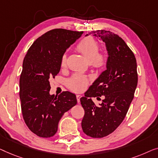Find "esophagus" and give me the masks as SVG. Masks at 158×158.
I'll return each instance as SVG.
<instances>
[{
    "mask_svg": "<svg viewBox=\"0 0 158 158\" xmlns=\"http://www.w3.org/2000/svg\"><path fill=\"white\" fill-rule=\"evenodd\" d=\"M81 95H79V94H77V102H78L79 104V102H80V98H81Z\"/></svg>",
    "mask_w": 158,
    "mask_h": 158,
    "instance_id": "esophagus-1",
    "label": "esophagus"
}]
</instances>
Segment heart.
Returning a JSON list of instances; mask_svg holds the SVG:
<instances>
[{"label": "heart", "mask_w": 158, "mask_h": 158, "mask_svg": "<svg viewBox=\"0 0 158 158\" xmlns=\"http://www.w3.org/2000/svg\"><path fill=\"white\" fill-rule=\"evenodd\" d=\"M77 49L86 58L91 65L97 69H103L107 64V56L105 53L99 52V43L92 36L84 38L77 46ZM67 61L66 53L61 58V66L64 67ZM89 79L84 75L75 74L66 81V85L70 90L75 92H81L85 89L88 85Z\"/></svg>", "instance_id": "heart-1"}]
</instances>
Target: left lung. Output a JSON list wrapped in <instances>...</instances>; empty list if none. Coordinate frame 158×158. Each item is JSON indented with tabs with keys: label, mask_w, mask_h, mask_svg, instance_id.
I'll return each mask as SVG.
<instances>
[{
	"label": "left lung",
	"mask_w": 158,
	"mask_h": 158,
	"mask_svg": "<svg viewBox=\"0 0 158 158\" xmlns=\"http://www.w3.org/2000/svg\"><path fill=\"white\" fill-rule=\"evenodd\" d=\"M89 34L106 44L109 56L106 69L80 99L84 110L81 127L88 136L102 138L114 132L126 116L137 85V61L132 50L118 35L105 30ZM102 96H105L102 103L96 106L90 97Z\"/></svg>",
	"instance_id": "1"
}]
</instances>
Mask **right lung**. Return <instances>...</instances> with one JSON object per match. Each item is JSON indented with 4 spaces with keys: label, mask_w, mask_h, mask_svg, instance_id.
<instances>
[{
    "label": "right lung",
    "mask_w": 158,
    "mask_h": 158,
    "mask_svg": "<svg viewBox=\"0 0 158 158\" xmlns=\"http://www.w3.org/2000/svg\"><path fill=\"white\" fill-rule=\"evenodd\" d=\"M83 31L56 28L38 38L28 48L20 77V99L24 121L41 137H53L64 113L77 103L76 96L63 92L50 95L49 79L61 69V58Z\"/></svg>",
    "instance_id": "1"
}]
</instances>
